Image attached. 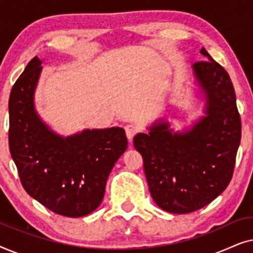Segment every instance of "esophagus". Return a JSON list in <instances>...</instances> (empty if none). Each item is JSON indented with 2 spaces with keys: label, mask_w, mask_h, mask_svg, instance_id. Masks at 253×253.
Listing matches in <instances>:
<instances>
[{
  "label": "esophagus",
  "mask_w": 253,
  "mask_h": 253,
  "mask_svg": "<svg viewBox=\"0 0 253 253\" xmlns=\"http://www.w3.org/2000/svg\"><path fill=\"white\" fill-rule=\"evenodd\" d=\"M124 130H126V137H127V139H129V141L132 140L134 134H136L137 131H138L137 126H133V124H127V126H126V127H124Z\"/></svg>",
  "instance_id": "esophagus-1"
}]
</instances>
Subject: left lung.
Segmentation results:
<instances>
[{"mask_svg":"<svg viewBox=\"0 0 253 253\" xmlns=\"http://www.w3.org/2000/svg\"><path fill=\"white\" fill-rule=\"evenodd\" d=\"M200 53L207 61L196 62L192 69L206 99V116L183 132H172L168 122L159 120L148 134L133 138L152 198L169 213L195 212L220 196L233 177L241 143V116L229 75L205 48Z\"/></svg>","mask_w":253,"mask_h":253,"instance_id":"left-lung-1","label":"left lung"}]
</instances>
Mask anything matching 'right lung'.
Wrapping results in <instances>:
<instances>
[{
  "label": "right lung",
  "mask_w": 253,
  "mask_h": 253,
  "mask_svg": "<svg viewBox=\"0 0 253 253\" xmlns=\"http://www.w3.org/2000/svg\"><path fill=\"white\" fill-rule=\"evenodd\" d=\"M40 58L33 57L9 99V147L22 185L51 212L69 217L92 213L101 204L107 178L126 152L124 129H86L62 137L34 108Z\"/></svg>",
  "instance_id": "right-lung-1"
}]
</instances>
